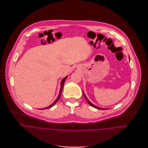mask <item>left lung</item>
<instances>
[{"label": "left lung", "mask_w": 148, "mask_h": 148, "mask_svg": "<svg viewBox=\"0 0 148 148\" xmlns=\"http://www.w3.org/2000/svg\"><path fill=\"white\" fill-rule=\"evenodd\" d=\"M130 58V57H129ZM83 96H84V97H85V99H86V100H87V101L88 102V103L91 106H92V107H95V108H97V109H100V110H106V109H107V108H101V107H97V106H95L93 104H92L90 101H88V100L87 99V97L86 96V95H85V94H84V92H83Z\"/></svg>", "instance_id": "obj_1"}]
</instances>
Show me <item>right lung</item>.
<instances>
[{"label":"right lung","mask_w":148,"mask_h":148,"mask_svg":"<svg viewBox=\"0 0 148 148\" xmlns=\"http://www.w3.org/2000/svg\"><path fill=\"white\" fill-rule=\"evenodd\" d=\"M67 77H68V76H66V77H65L62 80V81H61V88H60V94H59V95H58V97H57L56 100H55L53 103H52L49 106H48V107H45V108H41V109H40V110H43V109H44V110H45V109H48V108H49L52 107L53 106H54V104H55V103H57V101H58L59 99L60 98V96H61V92H62V88H63V87H64V84L65 81L66 79L67 78Z\"/></svg>","instance_id":"right-lung-1"}]
</instances>
